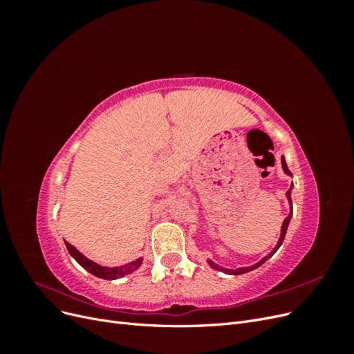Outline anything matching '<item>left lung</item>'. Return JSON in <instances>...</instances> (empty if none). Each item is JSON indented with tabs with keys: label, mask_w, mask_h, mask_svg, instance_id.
Segmentation results:
<instances>
[{
	"label": "left lung",
	"mask_w": 354,
	"mask_h": 354,
	"mask_svg": "<svg viewBox=\"0 0 354 354\" xmlns=\"http://www.w3.org/2000/svg\"><path fill=\"white\" fill-rule=\"evenodd\" d=\"M282 167H283V171L286 174H289L291 176V171L288 169V167H286V162H285V159H283V156H282ZM286 196H288V199H289V202H291V189H289L288 192H286ZM291 211H292V203H291ZM291 216H292V212H289V216L283 220V224H282V232H281V239H279V242H277V245H276V248L267 255V257H264V259L260 261V263H257V264H254V266H251V267H242V269H238V270H229V269H223V267H218L217 264H214L212 261H209V266H212L214 269H217V270H221V272H226V273H229V274H242V273H246V272H251V270H254V269H257V267H260L267 259H269L270 255H273L277 250H279V246L282 245V242H283V239H285V234H286V229H288V223H289V220H291Z\"/></svg>",
	"instance_id": "left-lung-1"
}]
</instances>
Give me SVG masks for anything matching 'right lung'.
Returning a JSON list of instances; mask_svg holds the SVG:
<instances>
[{
    "label": "right lung",
    "instance_id": "1",
    "mask_svg": "<svg viewBox=\"0 0 354 354\" xmlns=\"http://www.w3.org/2000/svg\"><path fill=\"white\" fill-rule=\"evenodd\" d=\"M66 248L69 251V254L73 257L75 260H77L85 270H88L91 274L97 276V277H102V279H118V277L121 276H125L128 273H131L134 270H137L138 267H140L142 264V259H137L136 261L127 264V266H121V267H113V269H111V267H102L99 264L93 263L91 260H88L87 257H84L77 248H75L73 245H71L69 242H66Z\"/></svg>",
    "mask_w": 354,
    "mask_h": 354
}]
</instances>
